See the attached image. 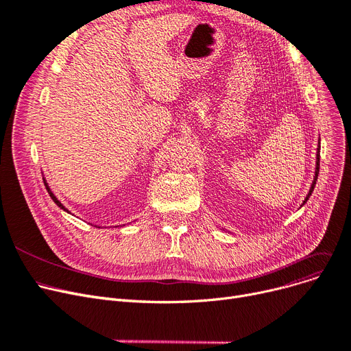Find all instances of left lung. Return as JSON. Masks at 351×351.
Segmentation results:
<instances>
[{"label": "left lung", "instance_id": "left-lung-1", "mask_svg": "<svg viewBox=\"0 0 351 351\" xmlns=\"http://www.w3.org/2000/svg\"><path fill=\"white\" fill-rule=\"evenodd\" d=\"M319 139H318V147H317V158H315V172H314V180H313V184H311V188H310V191H308V195L306 196V199H304V202H302V205L306 204L307 201H308V197L311 196V193H313V191H314V186H315V182H317V178H318V172H319ZM301 205V206H302Z\"/></svg>", "mask_w": 351, "mask_h": 351}]
</instances>
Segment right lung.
<instances>
[{
	"instance_id": "obj_1",
	"label": "right lung",
	"mask_w": 351,
	"mask_h": 351,
	"mask_svg": "<svg viewBox=\"0 0 351 351\" xmlns=\"http://www.w3.org/2000/svg\"><path fill=\"white\" fill-rule=\"evenodd\" d=\"M41 173H43V172H41ZM43 180H44V185H45V189H47V192H49V195H50V197H51V199L54 201V204H56V205H57L58 208H62L63 210H66L67 213H71V212H70V210H69V209H67V208H66V206H64V205H63L62 202H60V201L57 199V196H56V195L53 193L51 188H50V186H49V184H47V179H45V178L43 176ZM129 223H130V222H129ZM95 226H97V225H95ZM116 226H119V225H116ZM123 226H125V223H123ZM97 228H103V226H97Z\"/></svg>"
}]
</instances>
